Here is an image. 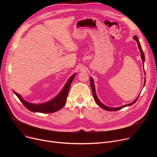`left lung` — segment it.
Listing matches in <instances>:
<instances>
[{"mask_svg":"<svg viewBox=\"0 0 157 157\" xmlns=\"http://www.w3.org/2000/svg\"><path fill=\"white\" fill-rule=\"evenodd\" d=\"M134 39L135 40L137 41V45H138V47H139V51L140 52H141V59L143 60V65H144V60H145V57H144V53H143V51L142 49V48H141V44H140V43L139 41V39H138V37L136 36H134L133 37ZM144 74H145V72H144ZM145 83H146V78L144 79V86L145 85ZM90 86H91V88H92V94H93V96H94V99L96 102V103L99 105L101 108H102L104 110H106V111H118V110H120L121 109L125 108V107H127V106H128V105H132V104H134L137 100V98L139 97V96L137 97V98H136V99L132 102L130 104H126V105H123L122 106H120V107H118V108H110V107H108V106H106L105 105H104V104H102L100 101L99 99H98V98L96 94V92H95V85H94V79L92 78H90Z\"/></svg>","mask_w":157,"mask_h":157,"instance_id":"left-lung-1","label":"left lung"}]
</instances>
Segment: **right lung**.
Here are the masks:
<instances>
[{
	"label": "right lung",
	"mask_w": 157,
	"mask_h": 157,
	"mask_svg": "<svg viewBox=\"0 0 157 157\" xmlns=\"http://www.w3.org/2000/svg\"><path fill=\"white\" fill-rule=\"evenodd\" d=\"M76 73L72 75L69 79L67 80V83H65V86L60 91V92L55 97L52 98V100L46 102H44L42 104H33L31 102H29L25 101L23 97L18 94V93L15 92L14 94L18 97L21 103L25 105V108L32 112L34 113H54L57 111L61 109L67 101V98L69 93V90L74 77H75Z\"/></svg>",
	"instance_id": "right-lung-1"
}]
</instances>
